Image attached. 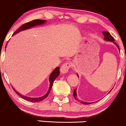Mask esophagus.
I'll return each mask as SVG.
<instances>
[{"instance_id": "obj_1", "label": "esophagus", "mask_w": 126, "mask_h": 126, "mask_svg": "<svg viewBox=\"0 0 126 126\" xmlns=\"http://www.w3.org/2000/svg\"><path fill=\"white\" fill-rule=\"evenodd\" d=\"M71 67V64L69 63H63L61 67V72L62 74H66L68 72V70Z\"/></svg>"}]
</instances>
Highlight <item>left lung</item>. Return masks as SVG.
Instances as JSON below:
<instances>
[{
  "label": "left lung",
  "instance_id": "left-lung-1",
  "mask_svg": "<svg viewBox=\"0 0 126 126\" xmlns=\"http://www.w3.org/2000/svg\"><path fill=\"white\" fill-rule=\"evenodd\" d=\"M102 33H103V34L104 35V36H105V37H104V40H105V41L113 42V43H114V44H115L116 46L118 47V49H119V50H120V48H119V46H118V45L116 44V43H114V38H113V37L111 36V34L109 33V32H102ZM77 76L79 77V76H78V74H77ZM74 97H75V99H76V100H77L78 101H79L80 103H82V104H85V105H89V104L94 103V102H92V103H91V102H83V101H80L79 100V99L77 98V89H76L74 90Z\"/></svg>",
  "mask_w": 126,
  "mask_h": 126
}]
</instances>
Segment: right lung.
<instances>
[{
    "mask_svg": "<svg viewBox=\"0 0 126 126\" xmlns=\"http://www.w3.org/2000/svg\"><path fill=\"white\" fill-rule=\"evenodd\" d=\"M46 22V20H34L32 21H31L30 22L26 23L25 24H23L21 25L20 27L18 28V29L17 30L16 32H14L13 35H14L18 33L21 32V31H23L25 30H27V29H31V28L34 27V26H38V25H41V24H44ZM60 75V67H57L55 68L54 70L52 71V73L50 74L49 75V89L47 93L45 94L44 96H42V97H37V98H34V97H27V96H23L21 94H20V93H18V92H17L16 90L14 89L13 88V89L14 91H15V92L18 95H19V96L23 98L24 100H26L27 101H30V102H40V101H42L43 100H44V99H46L48 95L49 92H50L51 88L52 86V84H53V82L56 78L58 77V75Z\"/></svg>",
    "mask_w": 126,
    "mask_h": 126,
    "instance_id": "right-lung-1",
    "label": "right lung"
}]
</instances>
